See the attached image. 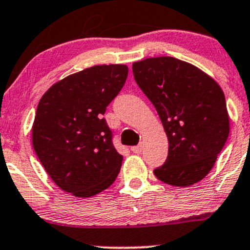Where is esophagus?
Listing matches in <instances>:
<instances>
[{
	"instance_id": "1",
	"label": "esophagus",
	"mask_w": 250,
	"mask_h": 250,
	"mask_svg": "<svg viewBox=\"0 0 250 250\" xmlns=\"http://www.w3.org/2000/svg\"><path fill=\"white\" fill-rule=\"evenodd\" d=\"M131 152L135 153V154H140L142 152V145H138V146L131 147Z\"/></svg>"
}]
</instances>
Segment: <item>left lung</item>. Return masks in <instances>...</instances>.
<instances>
[{
	"mask_svg": "<svg viewBox=\"0 0 250 250\" xmlns=\"http://www.w3.org/2000/svg\"><path fill=\"white\" fill-rule=\"evenodd\" d=\"M139 87L153 103L168 139V155L155 177L172 186L201 182L229 136L221 86L198 67L173 57L133 64Z\"/></svg>",
	"mask_w": 250,
	"mask_h": 250,
	"instance_id": "8db88e82",
	"label": "left lung"
}]
</instances>
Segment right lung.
I'll return each mask as SVG.
<instances>
[{
  "mask_svg": "<svg viewBox=\"0 0 250 250\" xmlns=\"http://www.w3.org/2000/svg\"><path fill=\"white\" fill-rule=\"evenodd\" d=\"M125 65H96L67 76L41 97L32 128L41 165L62 191L85 198L108 188L123 156L103 119L125 83Z\"/></svg>",
  "mask_w": 250,
  "mask_h": 250,
  "instance_id": "1",
  "label": "right lung"
}]
</instances>
